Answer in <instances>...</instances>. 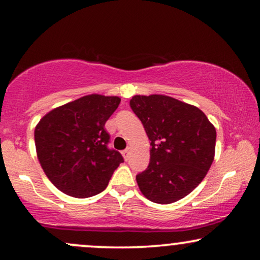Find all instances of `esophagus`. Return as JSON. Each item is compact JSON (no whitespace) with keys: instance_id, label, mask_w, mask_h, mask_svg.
Wrapping results in <instances>:
<instances>
[{"instance_id":"1","label":"esophagus","mask_w":260,"mask_h":260,"mask_svg":"<svg viewBox=\"0 0 260 260\" xmlns=\"http://www.w3.org/2000/svg\"><path fill=\"white\" fill-rule=\"evenodd\" d=\"M123 157H124V159H125V161H127V159H129V155H130V148L127 147L125 150H123Z\"/></svg>"}]
</instances>
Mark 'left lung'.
<instances>
[{"mask_svg": "<svg viewBox=\"0 0 260 260\" xmlns=\"http://www.w3.org/2000/svg\"><path fill=\"white\" fill-rule=\"evenodd\" d=\"M130 108L151 142L148 168L136 176L142 194L161 205L187 197L214 159V125L197 106L168 95H134Z\"/></svg>", "mask_w": 260, "mask_h": 260, "instance_id": "obj_1", "label": "left lung"}]
</instances>
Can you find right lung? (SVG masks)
Wrapping results in <instances>:
<instances>
[{
	"label": "right lung",
	"instance_id": "right-lung-1",
	"mask_svg": "<svg viewBox=\"0 0 260 260\" xmlns=\"http://www.w3.org/2000/svg\"><path fill=\"white\" fill-rule=\"evenodd\" d=\"M119 97L88 94L59 106L35 126L39 162L49 181L73 198H90L108 186L124 162L108 148L105 123L116 111Z\"/></svg>",
	"mask_w": 260,
	"mask_h": 260
}]
</instances>
